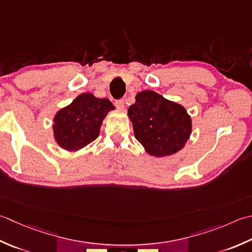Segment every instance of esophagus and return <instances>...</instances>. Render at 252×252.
I'll return each instance as SVG.
<instances>
[{
  "mask_svg": "<svg viewBox=\"0 0 252 252\" xmlns=\"http://www.w3.org/2000/svg\"><path fill=\"white\" fill-rule=\"evenodd\" d=\"M115 105H116V107L118 108V109L119 110H122L123 108H125V101H123L122 99H119V100H116V102H115Z\"/></svg>",
  "mask_w": 252,
  "mask_h": 252,
  "instance_id": "1",
  "label": "esophagus"
}]
</instances>
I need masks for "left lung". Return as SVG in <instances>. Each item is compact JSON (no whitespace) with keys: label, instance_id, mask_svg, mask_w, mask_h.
<instances>
[{"label":"left lung","instance_id":"obj_1","mask_svg":"<svg viewBox=\"0 0 252 252\" xmlns=\"http://www.w3.org/2000/svg\"><path fill=\"white\" fill-rule=\"evenodd\" d=\"M127 116L135 139L155 157L179 152L191 134V118L185 108L153 91L137 94Z\"/></svg>","mask_w":252,"mask_h":252}]
</instances>
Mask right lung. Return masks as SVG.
<instances>
[{
    "label": "right lung",
    "mask_w": 252,
    "mask_h": 252,
    "mask_svg": "<svg viewBox=\"0 0 252 252\" xmlns=\"http://www.w3.org/2000/svg\"><path fill=\"white\" fill-rule=\"evenodd\" d=\"M115 106L107 98H97L91 93L77 96L53 118V133L58 145L75 152L95 141L102 120Z\"/></svg>",
    "instance_id": "add662e5"
}]
</instances>
